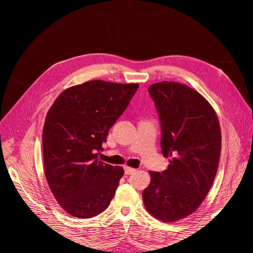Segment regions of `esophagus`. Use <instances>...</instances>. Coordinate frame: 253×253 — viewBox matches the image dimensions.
<instances>
[{
  "label": "esophagus",
  "mask_w": 253,
  "mask_h": 253,
  "mask_svg": "<svg viewBox=\"0 0 253 253\" xmlns=\"http://www.w3.org/2000/svg\"><path fill=\"white\" fill-rule=\"evenodd\" d=\"M136 170L133 169V168H129V167H125V173L126 175H129V174H133Z\"/></svg>",
  "instance_id": "esophagus-1"
}]
</instances>
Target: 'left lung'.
<instances>
[{
  "label": "left lung",
  "mask_w": 253,
  "mask_h": 253,
  "mask_svg": "<svg viewBox=\"0 0 253 253\" xmlns=\"http://www.w3.org/2000/svg\"><path fill=\"white\" fill-rule=\"evenodd\" d=\"M149 94L162 126V153L172 159L162 173L150 172L143 204L153 216L172 223L196 211L208 194L218 168L220 127L211 104L185 84L155 83Z\"/></svg>",
  "instance_id": "left-lung-1"
}]
</instances>
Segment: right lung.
Here are the masks:
<instances>
[{
    "mask_svg": "<svg viewBox=\"0 0 253 253\" xmlns=\"http://www.w3.org/2000/svg\"><path fill=\"white\" fill-rule=\"evenodd\" d=\"M139 85L93 80L65 89L49 109L42 143L44 173L71 215L90 218L108 208L125 171L99 162V151Z\"/></svg>",
    "mask_w": 253,
    "mask_h": 253,
    "instance_id": "obj_1",
    "label": "right lung"
}]
</instances>
